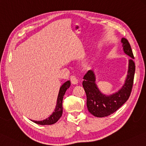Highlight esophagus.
<instances>
[{
	"mask_svg": "<svg viewBox=\"0 0 146 146\" xmlns=\"http://www.w3.org/2000/svg\"><path fill=\"white\" fill-rule=\"evenodd\" d=\"M70 80L71 83L74 84V85H76V84H77L78 83V78H76L75 76H71L70 78Z\"/></svg>",
	"mask_w": 146,
	"mask_h": 146,
	"instance_id": "34e87169",
	"label": "esophagus"
}]
</instances>
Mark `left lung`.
Segmentation results:
<instances>
[{
  "instance_id": "obj_1",
  "label": "left lung",
  "mask_w": 146,
  "mask_h": 146,
  "mask_svg": "<svg viewBox=\"0 0 146 146\" xmlns=\"http://www.w3.org/2000/svg\"><path fill=\"white\" fill-rule=\"evenodd\" d=\"M121 42L124 52L131 58L129 60V69L126 82L118 92L106 96L99 90L95 83V75L88 70L84 76L83 86L86 95L88 110L97 117H104L113 113L129 99L133 85L135 72L134 56L128 40L122 38Z\"/></svg>"
}]
</instances>
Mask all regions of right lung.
<instances>
[{
	"mask_svg": "<svg viewBox=\"0 0 146 146\" xmlns=\"http://www.w3.org/2000/svg\"><path fill=\"white\" fill-rule=\"evenodd\" d=\"M70 86V82L69 81H67L65 82L63 85L61 86L60 89V92H59L58 99H57V104H56V108L54 110V111L51 115L48 117L47 119L45 120H43L42 121H32L35 123L40 125H51L56 123L60 117L62 115L63 113V107H62V101L63 96L65 95V92Z\"/></svg>",
	"mask_w": 146,
	"mask_h": 146,
	"instance_id": "obj_1",
	"label": "right lung"
}]
</instances>
